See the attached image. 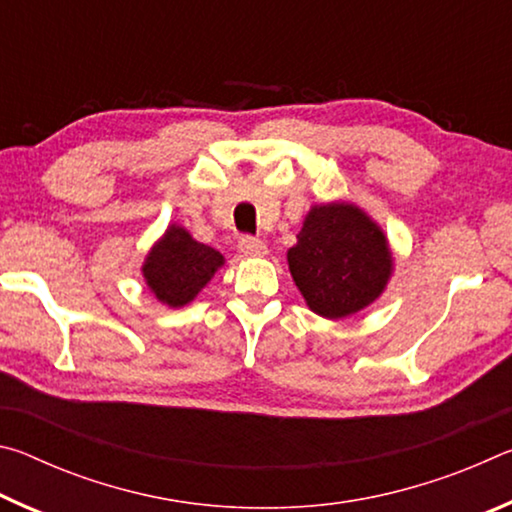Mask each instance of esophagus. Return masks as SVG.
Listing matches in <instances>:
<instances>
[{
  "label": "esophagus",
  "mask_w": 512,
  "mask_h": 512,
  "mask_svg": "<svg viewBox=\"0 0 512 512\" xmlns=\"http://www.w3.org/2000/svg\"><path fill=\"white\" fill-rule=\"evenodd\" d=\"M239 250L244 255H250V257H262V255L268 253V248H266L264 241L257 239V237H250V235L239 239Z\"/></svg>",
  "instance_id": "esophagus-1"
}]
</instances>
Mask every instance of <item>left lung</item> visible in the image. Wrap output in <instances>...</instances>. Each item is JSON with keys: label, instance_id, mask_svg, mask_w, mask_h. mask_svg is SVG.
<instances>
[{"label": "left lung", "instance_id": "obj_1", "mask_svg": "<svg viewBox=\"0 0 512 512\" xmlns=\"http://www.w3.org/2000/svg\"><path fill=\"white\" fill-rule=\"evenodd\" d=\"M287 262L307 307L329 320L372 305L393 273L384 230L361 207L343 201L311 207Z\"/></svg>", "mask_w": 512, "mask_h": 512}]
</instances>
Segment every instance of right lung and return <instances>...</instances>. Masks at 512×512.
<instances>
[{
    "instance_id": "obj_1",
    "label": "right lung",
    "mask_w": 512,
    "mask_h": 512,
    "mask_svg": "<svg viewBox=\"0 0 512 512\" xmlns=\"http://www.w3.org/2000/svg\"><path fill=\"white\" fill-rule=\"evenodd\" d=\"M223 255L196 241L180 225H169L144 259L146 287L167 307H185L223 266Z\"/></svg>"
}]
</instances>
